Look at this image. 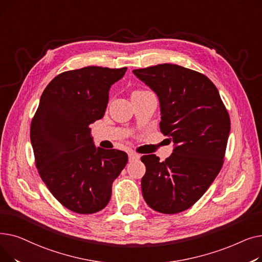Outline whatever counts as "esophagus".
<instances>
[{
    "label": "esophagus",
    "instance_id": "obj_1",
    "mask_svg": "<svg viewBox=\"0 0 262 262\" xmlns=\"http://www.w3.org/2000/svg\"><path fill=\"white\" fill-rule=\"evenodd\" d=\"M140 158V156L138 154H136L135 152H129L128 153V159L129 161H134V160H138Z\"/></svg>",
    "mask_w": 262,
    "mask_h": 262
}]
</instances>
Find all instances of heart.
I'll use <instances>...</instances> for the list:
<instances>
[{
	"mask_svg": "<svg viewBox=\"0 0 262 262\" xmlns=\"http://www.w3.org/2000/svg\"><path fill=\"white\" fill-rule=\"evenodd\" d=\"M141 91H143V90H135L134 92H141Z\"/></svg>",
	"mask_w": 262,
	"mask_h": 262,
	"instance_id": "heart-1",
	"label": "heart"
}]
</instances>
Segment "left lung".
I'll return each mask as SVG.
<instances>
[{
	"instance_id": "8db88e82",
	"label": "left lung",
	"mask_w": 262,
	"mask_h": 262,
	"mask_svg": "<svg viewBox=\"0 0 262 262\" xmlns=\"http://www.w3.org/2000/svg\"><path fill=\"white\" fill-rule=\"evenodd\" d=\"M133 73L158 95L160 132L175 144L164 161L155 154L141 157L143 199L160 213L185 211L222 169L230 130L227 109L213 82L191 69L161 63Z\"/></svg>"
}]
</instances>
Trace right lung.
I'll list each match as a JSON object with an SVG mask.
<instances>
[{
  "mask_svg": "<svg viewBox=\"0 0 262 262\" xmlns=\"http://www.w3.org/2000/svg\"><path fill=\"white\" fill-rule=\"evenodd\" d=\"M126 67L89 66L54 77L40 98L31 124L38 173L69 210L95 213L112 198V185L128 161L119 149L95 148L90 124L104 117L108 91Z\"/></svg>",
  "mask_w": 262,
  "mask_h": 262,
  "instance_id": "add662e5",
  "label": "right lung"
}]
</instances>
